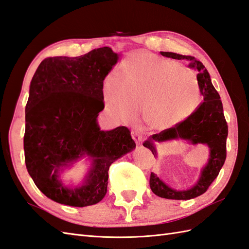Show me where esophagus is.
<instances>
[{"label": "esophagus", "instance_id": "34e87169", "mask_svg": "<svg viewBox=\"0 0 249 249\" xmlns=\"http://www.w3.org/2000/svg\"><path fill=\"white\" fill-rule=\"evenodd\" d=\"M131 136H132V139L135 140V141H136L137 143L142 142L143 139H144L141 135H140V132H138V131H136V130H133V131L131 132Z\"/></svg>", "mask_w": 249, "mask_h": 249}]
</instances>
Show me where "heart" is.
Segmentation results:
<instances>
[{"mask_svg":"<svg viewBox=\"0 0 249 249\" xmlns=\"http://www.w3.org/2000/svg\"><path fill=\"white\" fill-rule=\"evenodd\" d=\"M104 91L109 109L126 122L143 109L151 129L168 130L194 113L201 101L196 76L175 61L148 53L127 58L119 76L110 74Z\"/></svg>","mask_w":249,"mask_h":249,"instance_id":"b5f03b06","label":"heart"}]
</instances>
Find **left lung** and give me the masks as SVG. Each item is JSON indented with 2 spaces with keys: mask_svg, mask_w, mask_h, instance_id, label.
Listing matches in <instances>:
<instances>
[{
  "mask_svg": "<svg viewBox=\"0 0 249 249\" xmlns=\"http://www.w3.org/2000/svg\"><path fill=\"white\" fill-rule=\"evenodd\" d=\"M161 54L176 60H187L188 66L197 70L196 80L204 102L196 108L185 121L175 128L162 130L149 137L143 144L151 150L156 157L157 151L154 142H163L173 139H184L193 144H207L210 149V157L207 165L204 167L199 182L189 190H175L168 187L159 178L150 175V188L155 195L173 200H190L203 195L208 189L225 162L226 159V139L228 126L223 112V105L220 94L213 87L210 75L202 62L196 60L193 55H182L175 53H164Z\"/></svg>",
  "mask_w": 249,
  "mask_h": 249,
  "instance_id": "obj_1",
  "label": "left lung"
}]
</instances>
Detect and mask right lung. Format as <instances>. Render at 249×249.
Segmentation results:
<instances>
[{
    "instance_id": "add662e5",
    "label": "right lung",
    "mask_w": 249,
    "mask_h": 249,
    "mask_svg": "<svg viewBox=\"0 0 249 249\" xmlns=\"http://www.w3.org/2000/svg\"><path fill=\"white\" fill-rule=\"evenodd\" d=\"M118 59L102 47L75 58H46L34 74L25 108V164L49 199L75 207L99 203L107 193L109 166L136 147L127 127L103 131L97 123L105 106L103 81ZM85 154L94 163L85 185L64 188L58 170Z\"/></svg>"
}]
</instances>
